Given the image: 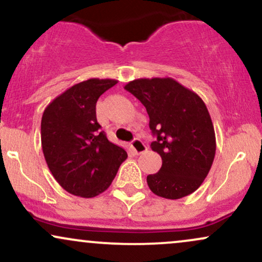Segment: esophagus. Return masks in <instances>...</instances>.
Segmentation results:
<instances>
[{
    "instance_id": "1",
    "label": "esophagus",
    "mask_w": 262,
    "mask_h": 262,
    "mask_svg": "<svg viewBox=\"0 0 262 262\" xmlns=\"http://www.w3.org/2000/svg\"><path fill=\"white\" fill-rule=\"evenodd\" d=\"M130 148H132V150H133V151L137 155L138 154H143V152L146 150L145 144H144L140 139H134L133 141H132V143H130Z\"/></svg>"
}]
</instances>
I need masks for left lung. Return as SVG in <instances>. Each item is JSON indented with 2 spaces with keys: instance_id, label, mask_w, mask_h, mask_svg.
<instances>
[{
  "instance_id": "obj_1",
  "label": "left lung",
  "mask_w": 262,
  "mask_h": 262,
  "mask_svg": "<svg viewBox=\"0 0 262 262\" xmlns=\"http://www.w3.org/2000/svg\"><path fill=\"white\" fill-rule=\"evenodd\" d=\"M124 89L146 108L156 135L151 149L162 159L160 171L146 177L149 188L167 200L193 193L208 175L217 149L206 103L171 77L137 79Z\"/></svg>"
}]
</instances>
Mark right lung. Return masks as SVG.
Returning <instances> with one entry per match:
<instances>
[{"mask_svg":"<svg viewBox=\"0 0 262 262\" xmlns=\"http://www.w3.org/2000/svg\"><path fill=\"white\" fill-rule=\"evenodd\" d=\"M118 82L89 79L66 90L41 117V149L50 172L65 191L83 198L110 187L127 151L111 143L96 118L102 93Z\"/></svg>","mask_w":262,"mask_h":262,"instance_id":"add662e5","label":"right lung"}]
</instances>
